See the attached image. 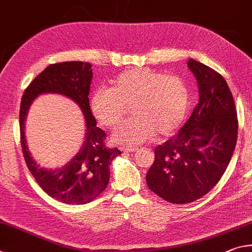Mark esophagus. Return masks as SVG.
<instances>
[{"instance_id": "esophagus-1", "label": "esophagus", "mask_w": 252, "mask_h": 252, "mask_svg": "<svg viewBox=\"0 0 252 252\" xmlns=\"http://www.w3.org/2000/svg\"><path fill=\"white\" fill-rule=\"evenodd\" d=\"M137 147H121V151L122 152H130V153H133V152H136L137 151Z\"/></svg>"}]
</instances>
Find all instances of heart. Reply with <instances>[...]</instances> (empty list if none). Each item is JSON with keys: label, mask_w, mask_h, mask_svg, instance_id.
Returning a JSON list of instances; mask_svg holds the SVG:
<instances>
[{"label": "heart", "mask_w": 252, "mask_h": 252, "mask_svg": "<svg viewBox=\"0 0 252 252\" xmlns=\"http://www.w3.org/2000/svg\"><path fill=\"white\" fill-rule=\"evenodd\" d=\"M134 118L123 123L113 135L117 143L142 144L154 136L173 134L183 123L189 106L187 84L177 75L151 68L126 70L110 88H99L91 98V109L101 125L115 127L126 107Z\"/></svg>", "instance_id": "heart-1"}]
</instances>
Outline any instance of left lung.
<instances>
[{
  "label": "left lung",
  "mask_w": 252,
  "mask_h": 252,
  "mask_svg": "<svg viewBox=\"0 0 252 252\" xmlns=\"http://www.w3.org/2000/svg\"><path fill=\"white\" fill-rule=\"evenodd\" d=\"M188 67L199 87V100L179 133L155 148L147 171L152 191L171 204H189L209 192L222 177L235 151V101L221 75L190 59Z\"/></svg>",
  "instance_id": "8db88e82"
}]
</instances>
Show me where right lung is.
<instances>
[{"label":"right lung","mask_w":252,"mask_h":252,"mask_svg":"<svg viewBox=\"0 0 252 252\" xmlns=\"http://www.w3.org/2000/svg\"><path fill=\"white\" fill-rule=\"evenodd\" d=\"M92 78L90 63L63 62L52 64L33 79L21 100V145L28 168L48 196L68 205H84L98 197L108 185L110 164L122 154L118 148L105 146V131L96 126L88 99ZM46 92H55L73 99L81 107L87 126L86 140L80 152L67 164L54 171L37 165L30 156L24 134L30 104L37 95Z\"/></svg>","instance_id":"right-lung-1"}]
</instances>
